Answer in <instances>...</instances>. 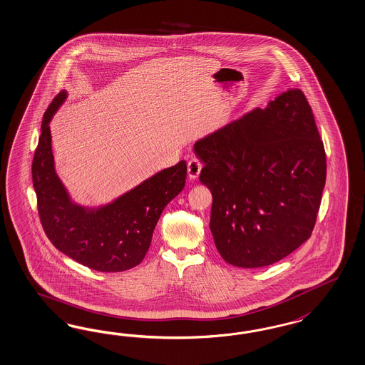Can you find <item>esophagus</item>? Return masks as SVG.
Wrapping results in <instances>:
<instances>
[{"mask_svg":"<svg viewBox=\"0 0 365 365\" xmlns=\"http://www.w3.org/2000/svg\"><path fill=\"white\" fill-rule=\"evenodd\" d=\"M201 168H202V164H201L197 158H190L188 161L189 178H192V180L197 178L199 175H200Z\"/></svg>","mask_w":365,"mask_h":365,"instance_id":"esophagus-1","label":"esophagus"}]
</instances>
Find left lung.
<instances>
[{
  "mask_svg": "<svg viewBox=\"0 0 365 365\" xmlns=\"http://www.w3.org/2000/svg\"><path fill=\"white\" fill-rule=\"evenodd\" d=\"M211 190V228L222 258L255 269L312 235L327 155L305 94L292 88L195 143Z\"/></svg>",
  "mask_w": 365,
  "mask_h": 365,
  "instance_id": "obj_1",
  "label": "left lung"
}]
</instances>
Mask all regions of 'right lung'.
<instances>
[{
  "label": "right lung",
  "instance_id": "obj_1",
  "mask_svg": "<svg viewBox=\"0 0 365 365\" xmlns=\"http://www.w3.org/2000/svg\"><path fill=\"white\" fill-rule=\"evenodd\" d=\"M66 98V91L59 93L44 113L32 163L40 222L51 243L83 266L102 272L129 270L145 258L165 207L184 189L187 163L158 172L101 208L72 202L55 172L49 130Z\"/></svg>",
  "mask_w": 365,
  "mask_h": 365
}]
</instances>
